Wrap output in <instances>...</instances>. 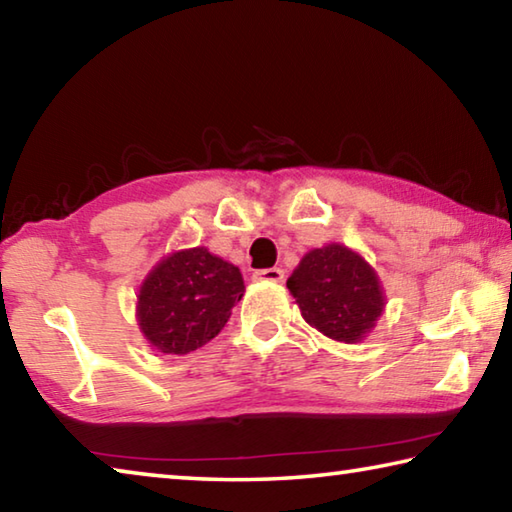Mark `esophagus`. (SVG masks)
Segmentation results:
<instances>
[{
    "label": "esophagus",
    "instance_id": "obj_1",
    "mask_svg": "<svg viewBox=\"0 0 512 512\" xmlns=\"http://www.w3.org/2000/svg\"><path fill=\"white\" fill-rule=\"evenodd\" d=\"M255 282H271V284H280L284 280V271L282 268H262V271L253 273Z\"/></svg>",
    "mask_w": 512,
    "mask_h": 512
}]
</instances>
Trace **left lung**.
<instances>
[{
  "label": "left lung",
  "instance_id": "8db88e82",
  "mask_svg": "<svg viewBox=\"0 0 512 512\" xmlns=\"http://www.w3.org/2000/svg\"><path fill=\"white\" fill-rule=\"evenodd\" d=\"M287 289L302 318L341 343L366 339L386 307L375 268L343 244L309 250L287 280Z\"/></svg>",
  "mask_w": 512,
  "mask_h": 512
}]
</instances>
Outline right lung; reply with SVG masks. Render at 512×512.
<instances>
[{
  "label": "right lung",
  "mask_w": 512,
  "mask_h": 512,
  "mask_svg": "<svg viewBox=\"0 0 512 512\" xmlns=\"http://www.w3.org/2000/svg\"><path fill=\"white\" fill-rule=\"evenodd\" d=\"M244 291L235 264L205 246L176 250L144 277L135 318L155 352L187 354L221 332Z\"/></svg>",
  "instance_id": "1"
}]
</instances>
